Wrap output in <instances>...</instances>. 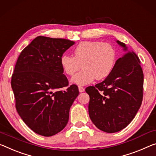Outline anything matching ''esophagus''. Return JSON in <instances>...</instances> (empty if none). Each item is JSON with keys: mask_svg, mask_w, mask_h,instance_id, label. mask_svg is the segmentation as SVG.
I'll return each mask as SVG.
<instances>
[{"mask_svg": "<svg viewBox=\"0 0 156 156\" xmlns=\"http://www.w3.org/2000/svg\"><path fill=\"white\" fill-rule=\"evenodd\" d=\"M78 90L80 92H83L85 91V88L82 87V86H78Z\"/></svg>", "mask_w": 156, "mask_h": 156, "instance_id": "1", "label": "esophagus"}]
</instances>
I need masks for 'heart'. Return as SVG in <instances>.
<instances>
[{
    "mask_svg": "<svg viewBox=\"0 0 156 156\" xmlns=\"http://www.w3.org/2000/svg\"><path fill=\"white\" fill-rule=\"evenodd\" d=\"M74 57L64 55L60 57V65L66 75L73 76L83 66L80 72L71 79L73 83L84 85L96 78L100 80L107 78L115 67L117 52L109 43L100 41H82L75 47Z\"/></svg>",
    "mask_w": 156,
    "mask_h": 156,
    "instance_id": "1",
    "label": "heart"
}]
</instances>
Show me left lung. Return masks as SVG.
I'll return each instance as SVG.
<instances>
[{
    "instance_id": "left-lung-1",
    "label": "left lung",
    "mask_w": 156,
    "mask_h": 156,
    "mask_svg": "<svg viewBox=\"0 0 156 156\" xmlns=\"http://www.w3.org/2000/svg\"><path fill=\"white\" fill-rule=\"evenodd\" d=\"M123 55L103 82L85 89L90 96L89 115L98 129L113 133L126 128L135 117L143 98L144 74L140 60L120 41Z\"/></svg>"
}]
</instances>
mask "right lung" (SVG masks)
Masks as SVG:
<instances>
[{
    "label": "right lung",
    "mask_w": 156,
    "mask_h": 156,
    "mask_svg": "<svg viewBox=\"0 0 156 156\" xmlns=\"http://www.w3.org/2000/svg\"><path fill=\"white\" fill-rule=\"evenodd\" d=\"M74 44L69 39L39 36L16 61L11 80L16 109L25 123L39 135L53 136L68 123L69 110L79 91L76 85L59 90L69 85L60 60Z\"/></svg>",
    "instance_id": "right-lung-1"
}]
</instances>
